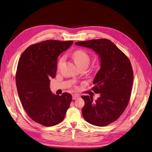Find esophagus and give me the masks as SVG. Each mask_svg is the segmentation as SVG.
Instances as JSON below:
<instances>
[{
	"mask_svg": "<svg viewBox=\"0 0 152 152\" xmlns=\"http://www.w3.org/2000/svg\"><path fill=\"white\" fill-rule=\"evenodd\" d=\"M79 98V96L77 95H73V99H76Z\"/></svg>",
	"mask_w": 152,
	"mask_h": 152,
	"instance_id": "obj_1",
	"label": "esophagus"
}]
</instances>
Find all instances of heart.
<instances>
[{"instance_id": "1", "label": "heart", "mask_w": 152, "mask_h": 152, "mask_svg": "<svg viewBox=\"0 0 152 152\" xmlns=\"http://www.w3.org/2000/svg\"><path fill=\"white\" fill-rule=\"evenodd\" d=\"M73 56L76 65L79 67L83 66H88L90 61V57L89 54L87 52H86L85 50H77L75 52H74ZM64 60H65L64 57L60 58L57 64L58 68H60L61 66V65H62L64 61Z\"/></svg>"}]
</instances>
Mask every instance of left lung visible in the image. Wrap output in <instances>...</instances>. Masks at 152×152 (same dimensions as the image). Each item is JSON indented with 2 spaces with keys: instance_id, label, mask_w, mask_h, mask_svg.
<instances>
[{
  "instance_id": "obj_1",
  "label": "left lung",
  "mask_w": 152,
  "mask_h": 152,
  "mask_svg": "<svg viewBox=\"0 0 152 152\" xmlns=\"http://www.w3.org/2000/svg\"><path fill=\"white\" fill-rule=\"evenodd\" d=\"M75 45L92 49L98 55L100 69L92 88L99 97L82 96L85 105L82 113L87 122L97 126H106L115 121L126 109L133 83V72L128 58L107 39L79 42Z\"/></svg>"
}]
</instances>
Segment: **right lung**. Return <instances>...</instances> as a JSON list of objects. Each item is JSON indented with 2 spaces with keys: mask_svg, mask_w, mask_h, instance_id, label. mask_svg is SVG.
Listing matches in <instances>:
<instances>
[{
  "mask_svg": "<svg viewBox=\"0 0 152 152\" xmlns=\"http://www.w3.org/2000/svg\"><path fill=\"white\" fill-rule=\"evenodd\" d=\"M73 43L46 40L27 48L19 60L16 83L19 99L29 117L43 126L61 122L72 102L70 94L52 93L50 79L56 76L58 57Z\"/></svg>",
  "mask_w": 152,
  "mask_h": 152,
  "instance_id": "add662e5",
  "label": "right lung"
}]
</instances>
